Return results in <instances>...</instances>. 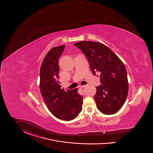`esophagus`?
Returning <instances> with one entry per match:
<instances>
[{
	"label": "esophagus",
	"instance_id": "esophagus-1",
	"mask_svg": "<svg viewBox=\"0 0 153 153\" xmlns=\"http://www.w3.org/2000/svg\"><path fill=\"white\" fill-rule=\"evenodd\" d=\"M85 86H86V85H81L80 88H81V89H83V88H84Z\"/></svg>",
	"mask_w": 153,
	"mask_h": 153
}]
</instances>
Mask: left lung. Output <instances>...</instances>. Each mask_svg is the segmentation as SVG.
<instances>
[{
    "label": "left lung",
    "instance_id": "left-lung-1",
    "mask_svg": "<svg viewBox=\"0 0 153 153\" xmlns=\"http://www.w3.org/2000/svg\"><path fill=\"white\" fill-rule=\"evenodd\" d=\"M86 56L92 72H100L102 85L94 96L97 109L104 114H115L122 107L128 93L126 68L120 58L105 45L92 41L74 44Z\"/></svg>",
    "mask_w": 153,
    "mask_h": 153
}]
</instances>
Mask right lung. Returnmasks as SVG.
I'll return each instance as SVG.
<instances>
[{"mask_svg":"<svg viewBox=\"0 0 153 153\" xmlns=\"http://www.w3.org/2000/svg\"><path fill=\"white\" fill-rule=\"evenodd\" d=\"M65 45L52 48L46 55L40 69V91L49 110L56 118L71 121L78 117L82 110L83 97L73 90L61 89L59 78V59Z\"/></svg>","mask_w":153,"mask_h":153,"instance_id":"1","label":"right lung"}]
</instances>
